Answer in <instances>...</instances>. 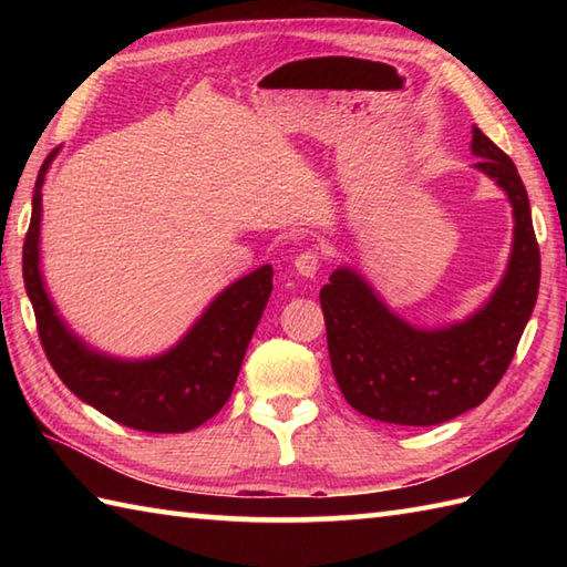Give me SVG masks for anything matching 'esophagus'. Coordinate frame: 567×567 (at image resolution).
Instances as JSON below:
<instances>
[{"instance_id": "obj_1", "label": "esophagus", "mask_w": 567, "mask_h": 567, "mask_svg": "<svg viewBox=\"0 0 567 567\" xmlns=\"http://www.w3.org/2000/svg\"><path fill=\"white\" fill-rule=\"evenodd\" d=\"M319 252L317 250H305L295 258V270L302 277H315L319 272Z\"/></svg>"}]
</instances>
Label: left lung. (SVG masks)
Listing matches in <instances>:
<instances>
[{"label":"left lung","mask_w":567,"mask_h":567,"mask_svg":"<svg viewBox=\"0 0 567 567\" xmlns=\"http://www.w3.org/2000/svg\"><path fill=\"white\" fill-rule=\"evenodd\" d=\"M475 171L512 204L514 236L502 280L473 315L419 327L384 302L351 265L321 287L333 378L355 412L400 426H433L487 400L507 372L536 305L540 256L516 165L473 126Z\"/></svg>","instance_id":"8db88e82"}]
</instances>
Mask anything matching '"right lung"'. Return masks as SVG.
Masks as SVG:
<instances>
[{
  "label": "right lung",
  "instance_id": "right-lung-1",
  "mask_svg": "<svg viewBox=\"0 0 567 567\" xmlns=\"http://www.w3.org/2000/svg\"><path fill=\"white\" fill-rule=\"evenodd\" d=\"M58 148L35 177L23 244V285L48 360L78 400L116 424L151 433H185L202 426L234 392L246 348L272 292V265H260L224 287L167 351L148 358L100 351L70 329L43 280V183Z\"/></svg>",
  "mask_w": 567,
  "mask_h": 567
}]
</instances>
